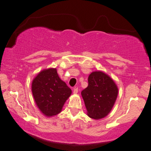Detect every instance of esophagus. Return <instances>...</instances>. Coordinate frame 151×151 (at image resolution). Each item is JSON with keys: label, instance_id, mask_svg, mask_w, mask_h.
<instances>
[{"label": "esophagus", "instance_id": "1", "mask_svg": "<svg viewBox=\"0 0 151 151\" xmlns=\"http://www.w3.org/2000/svg\"><path fill=\"white\" fill-rule=\"evenodd\" d=\"M73 93H74V94H77V93H78V88H74V91H73Z\"/></svg>", "mask_w": 151, "mask_h": 151}]
</instances>
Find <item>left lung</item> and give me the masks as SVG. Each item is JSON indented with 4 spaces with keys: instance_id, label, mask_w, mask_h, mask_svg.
<instances>
[{
    "instance_id": "1",
    "label": "left lung",
    "mask_w": 151,
    "mask_h": 151,
    "mask_svg": "<svg viewBox=\"0 0 151 151\" xmlns=\"http://www.w3.org/2000/svg\"><path fill=\"white\" fill-rule=\"evenodd\" d=\"M118 89L115 82L102 71H93L88 77V85L81 92L88 115L99 120L106 117L116 101Z\"/></svg>"
}]
</instances>
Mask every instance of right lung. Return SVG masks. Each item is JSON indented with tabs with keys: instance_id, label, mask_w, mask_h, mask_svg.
<instances>
[{
	"instance_id": "right-lung-1",
	"label": "right lung",
	"mask_w": 151,
	"mask_h": 151,
	"mask_svg": "<svg viewBox=\"0 0 151 151\" xmlns=\"http://www.w3.org/2000/svg\"><path fill=\"white\" fill-rule=\"evenodd\" d=\"M35 102L47 117L60 113L71 90L62 81L56 68H47L39 72L32 82Z\"/></svg>"
}]
</instances>
